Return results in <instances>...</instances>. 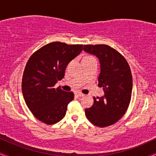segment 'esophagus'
Instances as JSON below:
<instances>
[{
	"instance_id": "obj_1",
	"label": "esophagus",
	"mask_w": 156,
	"mask_h": 156,
	"mask_svg": "<svg viewBox=\"0 0 156 156\" xmlns=\"http://www.w3.org/2000/svg\"><path fill=\"white\" fill-rule=\"evenodd\" d=\"M77 95H78V97H83L85 94H83V93H81V92H78L77 93Z\"/></svg>"
}]
</instances>
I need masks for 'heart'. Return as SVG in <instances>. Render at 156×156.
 I'll return each instance as SVG.
<instances>
[{
    "label": "heart",
    "mask_w": 156,
    "mask_h": 156,
    "mask_svg": "<svg viewBox=\"0 0 156 156\" xmlns=\"http://www.w3.org/2000/svg\"><path fill=\"white\" fill-rule=\"evenodd\" d=\"M92 57L93 56H92V55H87V56H85V57H84V58H92Z\"/></svg>",
    "instance_id": "1"
}]
</instances>
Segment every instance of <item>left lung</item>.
I'll use <instances>...</instances> for the list:
<instances>
[{
  "mask_svg": "<svg viewBox=\"0 0 156 156\" xmlns=\"http://www.w3.org/2000/svg\"><path fill=\"white\" fill-rule=\"evenodd\" d=\"M83 51L99 58L98 87L105 92L103 97L94 98L86 116L95 126L108 127L119 120L129 106L133 87L130 66L120 53L107 44H84Z\"/></svg>",
  "mask_w": 156,
  "mask_h": 156,
  "instance_id": "8db88e82",
  "label": "left lung"
}]
</instances>
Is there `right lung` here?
Listing matches in <instances>:
<instances>
[{"mask_svg": "<svg viewBox=\"0 0 156 156\" xmlns=\"http://www.w3.org/2000/svg\"><path fill=\"white\" fill-rule=\"evenodd\" d=\"M83 49V44L53 42L39 48L27 62L22 79V91L33 115L47 125L64 117L67 105L74 99L73 92L55 85L64 76L66 67Z\"/></svg>", "mask_w": 156, "mask_h": 156, "instance_id": "1", "label": "right lung"}]
</instances>
